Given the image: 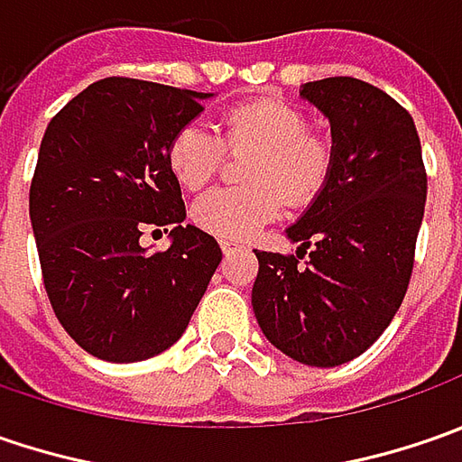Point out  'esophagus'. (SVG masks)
I'll return each mask as SVG.
<instances>
[{"label": "esophagus", "mask_w": 462, "mask_h": 462, "mask_svg": "<svg viewBox=\"0 0 462 462\" xmlns=\"http://www.w3.org/2000/svg\"><path fill=\"white\" fill-rule=\"evenodd\" d=\"M221 249H223V254H234L239 246H236V244H231V241H221Z\"/></svg>", "instance_id": "obj_1"}]
</instances>
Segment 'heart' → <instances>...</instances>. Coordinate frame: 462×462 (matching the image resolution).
I'll return each mask as SVG.
<instances>
[{"instance_id": "b5f03b06", "label": "heart", "mask_w": 462, "mask_h": 462, "mask_svg": "<svg viewBox=\"0 0 462 462\" xmlns=\"http://www.w3.org/2000/svg\"><path fill=\"white\" fill-rule=\"evenodd\" d=\"M231 149H259L252 167V187H216L192 203V223L223 241L252 239L275 221L282 192L293 203H310L331 177L334 149L324 135L310 134L309 117L282 99H254L231 107L221 120ZM169 171L187 189H200L223 164V141L205 123H187L171 135ZM278 186L275 188L274 185Z\"/></svg>"}]
</instances>
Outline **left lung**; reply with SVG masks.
Wrapping results in <instances>:
<instances>
[{
	"mask_svg": "<svg viewBox=\"0 0 462 462\" xmlns=\"http://www.w3.org/2000/svg\"><path fill=\"white\" fill-rule=\"evenodd\" d=\"M300 97L331 123L334 167L285 231L298 252H254L252 306L280 352L337 367L381 337L406 295L427 171L414 120L378 87L328 77L303 84Z\"/></svg>",
	"mask_w": 462,
	"mask_h": 462,
	"instance_id": "8db88e82",
	"label": "left lung"
}]
</instances>
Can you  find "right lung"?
<instances>
[{
	"instance_id": "1",
	"label": "right lung",
	"mask_w": 462,
	"mask_h": 462,
	"mask_svg": "<svg viewBox=\"0 0 462 462\" xmlns=\"http://www.w3.org/2000/svg\"><path fill=\"white\" fill-rule=\"evenodd\" d=\"M205 92L107 77L45 128L30 185L43 285L69 337L107 363H141L185 334L221 246L185 226L169 171L171 135L203 113ZM170 231L167 253L140 246Z\"/></svg>"
}]
</instances>
